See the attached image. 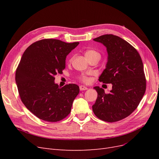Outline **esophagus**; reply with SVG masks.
I'll return each mask as SVG.
<instances>
[{
    "label": "esophagus",
    "instance_id": "34e87169",
    "mask_svg": "<svg viewBox=\"0 0 159 159\" xmlns=\"http://www.w3.org/2000/svg\"><path fill=\"white\" fill-rule=\"evenodd\" d=\"M80 91H84V90H87L88 88L85 87L84 85H80Z\"/></svg>",
    "mask_w": 159,
    "mask_h": 159
}]
</instances>
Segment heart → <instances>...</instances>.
I'll use <instances>...</instances> for the list:
<instances>
[{
    "instance_id": "heart-1",
    "label": "heart",
    "mask_w": 159,
    "mask_h": 159,
    "mask_svg": "<svg viewBox=\"0 0 159 159\" xmlns=\"http://www.w3.org/2000/svg\"><path fill=\"white\" fill-rule=\"evenodd\" d=\"M99 54L98 52H97L95 50H87L85 52V56H90V55H93V54ZM81 79L82 80L84 81H85V82H88V81H89V79L88 78L87 76L85 75H82L81 77Z\"/></svg>"
}]
</instances>
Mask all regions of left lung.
<instances>
[{
	"label": "left lung",
	"instance_id": "8db88e82",
	"mask_svg": "<svg viewBox=\"0 0 159 159\" xmlns=\"http://www.w3.org/2000/svg\"><path fill=\"white\" fill-rule=\"evenodd\" d=\"M93 40L106 47L107 61L99 81L111 84L112 89L105 93L98 86L93 88L98 98L92 106L93 111L102 121H118L136 109L145 94L143 61L137 50L117 36L105 34Z\"/></svg>",
	"mask_w": 159,
	"mask_h": 159
}]
</instances>
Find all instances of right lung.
<instances>
[{"instance_id":"add662e5","label":"right lung","mask_w":159,"mask_h":159,"mask_svg":"<svg viewBox=\"0 0 159 159\" xmlns=\"http://www.w3.org/2000/svg\"><path fill=\"white\" fill-rule=\"evenodd\" d=\"M78 44L44 39L33 43L22 54L15 75L18 93L24 105L39 119L57 122L71 112L79 86L70 84L60 88L54 76L62 74L66 56Z\"/></svg>"}]
</instances>
